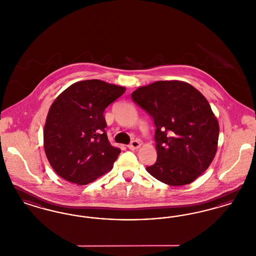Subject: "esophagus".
I'll return each instance as SVG.
<instances>
[{"mask_svg":"<svg viewBox=\"0 0 256 256\" xmlns=\"http://www.w3.org/2000/svg\"><path fill=\"white\" fill-rule=\"evenodd\" d=\"M140 146H141L140 142H139V141H137V140H134V141H132V142L128 146V148L130 150H134L139 148Z\"/></svg>","mask_w":256,"mask_h":256,"instance_id":"1","label":"esophagus"}]
</instances>
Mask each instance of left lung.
Here are the masks:
<instances>
[{
    "label": "left lung",
    "mask_w": 256,
    "mask_h": 256,
    "mask_svg": "<svg viewBox=\"0 0 256 256\" xmlns=\"http://www.w3.org/2000/svg\"><path fill=\"white\" fill-rule=\"evenodd\" d=\"M134 102L154 119L156 162L146 170L159 182H193L215 158L219 122L204 96L180 80H159L139 87Z\"/></svg>",
    "instance_id": "1"
}]
</instances>
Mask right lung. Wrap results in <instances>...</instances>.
Here are the masks:
<instances>
[{
    "label": "right lung",
    "mask_w": 256,
    "mask_h": 256,
    "mask_svg": "<svg viewBox=\"0 0 256 256\" xmlns=\"http://www.w3.org/2000/svg\"><path fill=\"white\" fill-rule=\"evenodd\" d=\"M124 91L122 86L88 80L69 86L52 102L44 148L62 178L86 185L112 169L121 150L110 145L104 112Z\"/></svg>",
    "instance_id": "right-lung-1"
}]
</instances>
